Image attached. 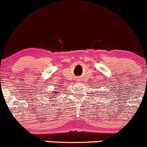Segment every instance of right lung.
<instances>
[{
  "mask_svg": "<svg viewBox=\"0 0 147 147\" xmlns=\"http://www.w3.org/2000/svg\"><path fill=\"white\" fill-rule=\"evenodd\" d=\"M51 92L54 93V94H53V95H56V92H53V91H51Z\"/></svg>",
  "mask_w": 147,
  "mask_h": 147,
  "instance_id": "right-lung-1",
  "label": "right lung"
}]
</instances>
